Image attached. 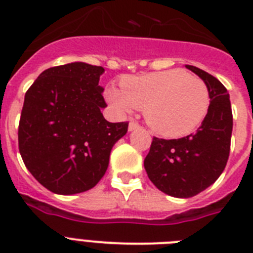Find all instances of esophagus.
<instances>
[{
  "mask_svg": "<svg viewBox=\"0 0 253 253\" xmlns=\"http://www.w3.org/2000/svg\"><path fill=\"white\" fill-rule=\"evenodd\" d=\"M139 128H140V125L138 124L137 122H130V123H129V126H128L129 131L137 130V129H139Z\"/></svg>",
  "mask_w": 253,
  "mask_h": 253,
  "instance_id": "esophagus-1",
  "label": "esophagus"
}]
</instances>
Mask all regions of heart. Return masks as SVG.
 <instances>
[{"label": "heart", "mask_w": 253, "mask_h": 253, "mask_svg": "<svg viewBox=\"0 0 253 253\" xmlns=\"http://www.w3.org/2000/svg\"><path fill=\"white\" fill-rule=\"evenodd\" d=\"M122 88L109 87L105 92L111 106L120 114L144 109L147 124L163 137L193 133L209 111L207 84L180 69L128 76L122 80Z\"/></svg>", "instance_id": "obj_1"}]
</instances>
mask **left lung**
<instances>
[{
  "label": "left lung",
  "instance_id": "1",
  "mask_svg": "<svg viewBox=\"0 0 253 253\" xmlns=\"http://www.w3.org/2000/svg\"><path fill=\"white\" fill-rule=\"evenodd\" d=\"M207 84L210 106L194 134L180 139L153 138L144 169L153 185L173 198L198 195L214 184L229 157L233 129L231 100L227 88L214 76L186 64Z\"/></svg>",
  "mask_w": 253,
  "mask_h": 253
}]
</instances>
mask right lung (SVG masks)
Wrapping results in <instances>:
<instances>
[{
	"label": "right lung",
	"instance_id": "add662e5",
	"mask_svg": "<svg viewBox=\"0 0 253 253\" xmlns=\"http://www.w3.org/2000/svg\"><path fill=\"white\" fill-rule=\"evenodd\" d=\"M105 69L84 62L51 67L26 91L19 149L30 173L51 193L92 189L109 166L110 152L128 123L107 122L99 84Z\"/></svg>",
	"mask_w": 253,
	"mask_h": 253
}]
</instances>
